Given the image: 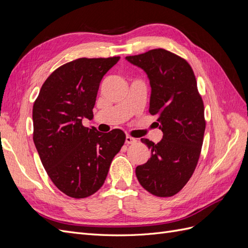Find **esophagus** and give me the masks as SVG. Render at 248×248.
Masks as SVG:
<instances>
[{"mask_svg": "<svg viewBox=\"0 0 248 248\" xmlns=\"http://www.w3.org/2000/svg\"><path fill=\"white\" fill-rule=\"evenodd\" d=\"M125 142H126V144H136L137 140L131 138V137H129V136H127V137L125 138Z\"/></svg>", "mask_w": 248, "mask_h": 248, "instance_id": "1", "label": "esophagus"}]
</instances>
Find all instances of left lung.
Here are the masks:
<instances>
[{"mask_svg":"<svg viewBox=\"0 0 248 248\" xmlns=\"http://www.w3.org/2000/svg\"><path fill=\"white\" fill-rule=\"evenodd\" d=\"M125 59L146 72L151 86L149 111L158 116L163 132L157 144L140 139L151 156L137 167V178L154 196L171 197L192 176L204 139V103L196 77L184 59L162 48Z\"/></svg>","mask_w":248,"mask_h":248,"instance_id":"1","label":"left lung"}]
</instances>
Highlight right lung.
<instances>
[{
  "mask_svg": "<svg viewBox=\"0 0 248 248\" xmlns=\"http://www.w3.org/2000/svg\"><path fill=\"white\" fill-rule=\"evenodd\" d=\"M120 57L80 58L59 67L41 87L33 106V140L48 177L66 196H92L106 181L112 158L125 141L82 125L93 119L102 78Z\"/></svg>",
  "mask_w": 248,
  "mask_h": 248,
  "instance_id": "right-lung-1",
  "label": "right lung"
}]
</instances>
